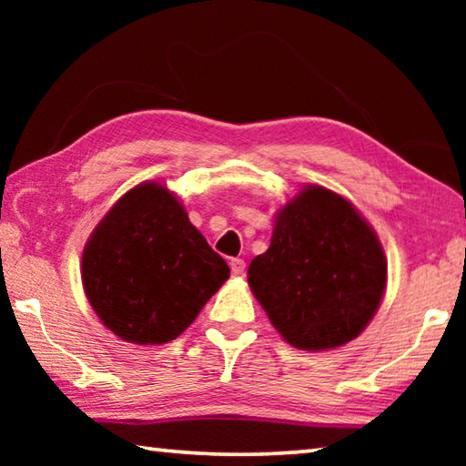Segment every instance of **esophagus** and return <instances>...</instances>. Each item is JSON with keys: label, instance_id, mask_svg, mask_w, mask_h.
Wrapping results in <instances>:
<instances>
[{"label": "esophagus", "instance_id": "esophagus-1", "mask_svg": "<svg viewBox=\"0 0 466 466\" xmlns=\"http://www.w3.org/2000/svg\"><path fill=\"white\" fill-rule=\"evenodd\" d=\"M230 269H232V275H242L244 271H247V263H244L242 258H232Z\"/></svg>", "mask_w": 466, "mask_h": 466}]
</instances>
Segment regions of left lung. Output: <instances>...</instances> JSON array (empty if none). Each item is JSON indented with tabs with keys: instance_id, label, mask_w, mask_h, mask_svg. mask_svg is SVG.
Wrapping results in <instances>:
<instances>
[{
	"instance_id": "1",
	"label": "left lung",
	"mask_w": 466,
	"mask_h": 466,
	"mask_svg": "<svg viewBox=\"0 0 466 466\" xmlns=\"http://www.w3.org/2000/svg\"><path fill=\"white\" fill-rule=\"evenodd\" d=\"M248 286L289 345L333 350L372 320L386 257L350 201L312 185L279 209L271 247L250 261Z\"/></svg>"
}]
</instances>
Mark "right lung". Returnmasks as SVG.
I'll use <instances>...</instances> for the list:
<instances>
[{"label": "right lung", "instance_id": "right-lung-1", "mask_svg": "<svg viewBox=\"0 0 466 466\" xmlns=\"http://www.w3.org/2000/svg\"><path fill=\"white\" fill-rule=\"evenodd\" d=\"M228 278L230 267L157 183L125 193L82 257L92 309L116 337L137 345L177 339Z\"/></svg>", "mask_w": 466, "mask_h": 466}]
</instances>
